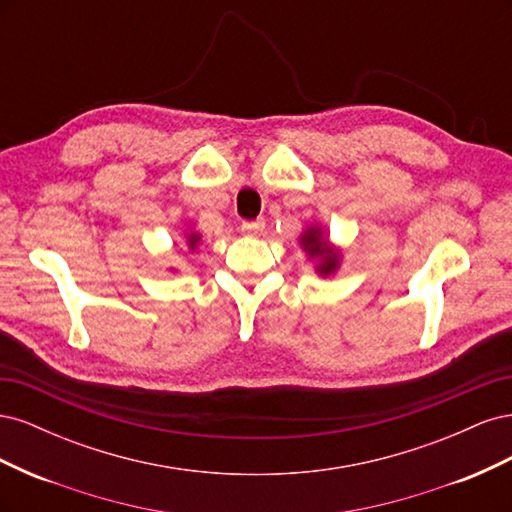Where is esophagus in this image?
Segmentation results:
<instances>
[{"mask_svg":"<svg viewBox=\"0 0 512 512\" xmlns=\"http://www.w3.org/2000/svg\"><path fill=\"white\" fill-rule=\"evenodd\" d=\"M262 228H265V220H245L241 224V230L245 235H258V232H262Z\"/></svg>","mask_w":512,"mask_h":512,"instance_id":"34e87169","label":"esophagus"}]
</instances>
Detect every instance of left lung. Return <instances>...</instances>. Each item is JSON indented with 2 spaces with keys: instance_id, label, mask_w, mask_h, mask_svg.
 Wrapping results in <instances>:
<instances>
[{
  "instance_id": "obj_1",
  "label": "left lung",
  "mask_w": 512,
  "mask_h": 512,
  "mask_svg": "<svg viewBox=\"0 0 512 512\" xmlns=\"http://www.w3.org/2000/svg\"><path fill=\"white\" fill-rule=\"evenodd\" d=\"M301 247L307 252L309 258H316L318 265H316V271L320 275H333L339 267V250H335V247L327 241V237H324V232L320 226H312L307 228L303 235H301Z\"/></svg>"
}]
</instances>
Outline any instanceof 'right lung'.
I'll return each mask as SVG.
<instances>
[{"label":"right lung","instance_id":"1","mask_svg":"<svg viewBox=\"0 0 512 512\" xmlns=\"http://www.w3.org/2000/svg\"><path fill=\"white\" fill-rule=\"evenodd\" d=\"M198 239H200L198 232H190V235H188V245H190V250H194L196 243H198Z\"/></svg>","mask_w":512,"mask_h":512}]
</instances>
